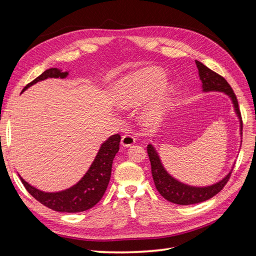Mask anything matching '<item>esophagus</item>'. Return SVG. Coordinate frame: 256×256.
I'll return each mask as SVG.
<instances>
[{
  "instance_id": "34e87169",
  "label": "esophagus",
  "mask_w": 256,
  "mask_h": 256,
  "mask_svg": "<svg viewBox=\"0 0 256 256\" xmlns=\"http://www.w3.org/2000/svg\"><path fill=\"white\" fill-rule=\"evenodd\" d=\"M122 146H131L132 144L136 143V138L134 136H130V134H125L122 136Z\"/></svg>"
}]
</instances>
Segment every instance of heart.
I'll return each mask as SVG.
<instances>
[{
  "label": "heart",
  "instance_id": "heart-1",
  "mask_svg": "<svg viewBox=\"0 0 256 256\" xmlns=\"http://www.w3.org/2000/svg\"><path fill=\"white\" fill-rule=\"evenodd\" d=\"M166 80L159 69L150 68L122 84L118 99L120 106L134 108L148 100ZM172 104V90H166L147 104L138 115L144 126H154L161 120Z\"/></svg>",
  "mask_w": 256,
  "mask_h": 256
}]
</instances>
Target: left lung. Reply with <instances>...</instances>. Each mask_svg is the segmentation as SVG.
I'll use <instances>...</instances> for the list:
<instances>
[{
	"mask_svg": "<svg viewBox=\"0 0 256 256\" xmlns=\"http://www.w3.org/2000/svg\"><path fill=\"white\" fill-rule=\"evenodd\" d=\"M196 64L198 69L200 79L202 81L203 90L204 92H223L228 95L233 102L235 111L238 115L240 120V134L242 136V113H240L238 106V100L235 95L233 88L228 81L222 76L212 72L207 66L196 60ZM147 154H148L150 166H152V175L154 182V186L160 194L164 196L168 202H172L178 205H191L204 202L209 198L214 196L224 188V186L228 182L232 171L223 178L222 180L214 184L208 186V187H192V186L184 184L176 180L174 177L170 175L162 166L160 158L156 150L152 145H147Z\"/></svg>",
	"mask_w": 256,
	"mask_h": 256,
	"instance_id": "1",
	"label": "left lung"
}]
</instances>
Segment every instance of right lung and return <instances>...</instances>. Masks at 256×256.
I'll return each instance as SVG.
<instances>
[{
	"label": "right lung",
	"mask_w": 256,
	"mask_h": 256,
	"mask_svg": "<svg viewBox=\"0 0 256 256\" xmlns=\"http://www.w3.org/2000/svg\"><path fill=\"white\" fill-rule=\"evenodd\" d=\"M67 72H62L58 68H50L22 90L24 92L30 85L48 78H66ZM120 136L114 134L102 143L97 156L82 180L72 187L60 192H44L32 187L21 176L20 180L28 192L38 202L52 210L60 212H80L94 207L102 198L110 182L112 164L120 150Z\"/></svg>",
	"instance_id": "right-lung-1"
}]
</instances>
